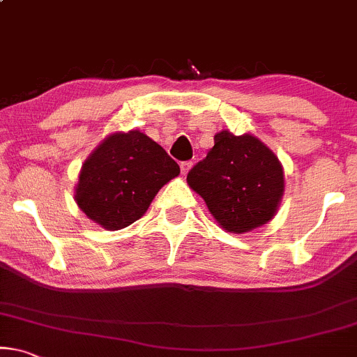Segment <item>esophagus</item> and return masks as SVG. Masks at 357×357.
I'll list each match as a JSON object with an SVG mask.
<instances>
[{"instance_id": "34e87169", "label": "esophagus", "mask_w": 357, "mask_h": 357, "mask_svg": "<svg viewBox=\"0 0 357 357\" xmlns=\"http://www.w3.org/2000/svg\"><path fill=\"white\" fill-rule=\"evenodd\" d=\"M192 168V161H183L181 163V173L186 176L189 173V169Z\"/></svg>"}]
</instances>
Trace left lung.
I'll list each match as a JSON object with an SVG mask.
<instances>
[{
  "mask_svg": "<svg viewBox=\"0 0 357 357\" xmlns=\"http://www.w3.org/2000/svg\"><path fill=\"white\" fill-rule=\"evenodd\" d=\"M206 158L188 173V184L213 218L231 234L264 225L278 212L284 171L278 156L255 135L222 130Z\"/></svg>",
  "mask_w": 357,
  "mask_h": 357,
  "instance_id": "obj_1",
  "label": "left lung"
}]
</instances>
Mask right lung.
<instances>
[{
  "instance_id": "right-lung-1",
  "label": "right lung",
  "mask_w": 357,
  "mask_h": 357,
  "mask_svg": "<svg viewBox=\"0 0 357 357\" xmlns=\"http://www.w3.org/2000/svg\"><path fill=\"white\" fill-rule=\"evenodd\" d=\"M178 174V163L150 137L140 130L116 132L83 163L75 201L93 222L121 230L139 220Z\"/></svg>"
}]
</instances>
